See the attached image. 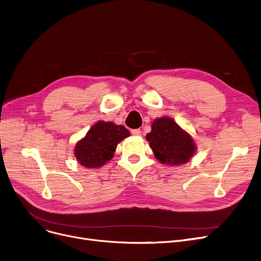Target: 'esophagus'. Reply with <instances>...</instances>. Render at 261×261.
I'll use <instances>...</instances> for the list:
<instances>
[{
	"label": "esophagus",
	"mask_w": 261,
	"mask_h": 261,
	"mask_svg": "<svg viewBox=\"0 0 261 261\" xmlns=\"http://www.w3.org/2000/svg\"><path fill=\"white\" fill-rule=\"evenodd\" d=\"M131 133H132V135H134V137H140V135L142 134L140 129H134L131 131Z\"/></svg>",
	"instance_id": "esophagus-1"
}]
</instances>
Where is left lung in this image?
<instances>
[{"label": "left lung", "mask_w": 261, "mask_h": 261, "mask_svg": "<svg viewBox=\"0 0 261 261\" xmlns=\"http://www.w3.org/2000/svg\"><path fill=\"white\" fill-rule=\"evenodd\" d=\"M146 139L156 160L169 166L188 163L196 152L192 135L168 116L155 118Z\"/></svg>", "instance_id": "left-lung-1"}]
</instances>
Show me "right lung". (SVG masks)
Here are the masks:
<instances>
[{
    "label": "right lung",
    "instance_id": "1",
    "mask_svg": "<svg viewBox=\"0 0 261 261\" xmlns=\"http://www.w3.org/2000/svg\"><path fill=\"white\" fill-rule=\"evenodd\" d=\"M130 135L121 124L99 120L74 146L76 161L86 168H99L114 156L117 145Z\"/></svg>",
    "mask_w": 261,
    "mask_h": 261
}]
</instances>
